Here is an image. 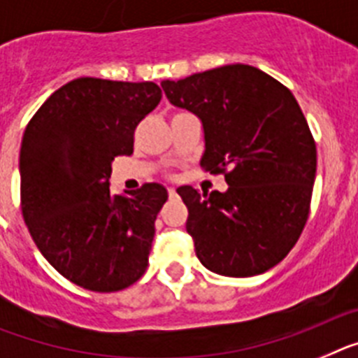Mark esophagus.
Segmentation results:
<instances>
[{
	"label": "esophagus",
	"instance_id": "obj_1",
	"mask_svg": "<svg viewBox=\"0 0 358 358\" xmlns=\"http://www.w3.org/2000/svg\"><path fill=\"white\" fill-rule=\"evenodd\" d=\"M167 192H169V196H171V198H175V196H176V189H175V187H169V189H167Z\"/></svg>",
	"mask_w": 358,
	"mask_h": 358
}]
</instances>
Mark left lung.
<instances>
[{
  "label": "left lung",
  "mask_w": 358,
  "mask_h": 358,
  "mask_svg": "<svg viewBox=\"0 0 358 358\" xmlns=\"http://www.w3.org/2000/svg\"><path fill=\"white\" fill-rule=\"evenodd\" d=\"M176 108L203 129L200 164L225 173V192L176 189L205 268L250 278L275 266L308 220L317 171L315 142L288 88L248 64H227L180 80H162Z\"/></svg>",
  "instance_id": "obj_1"
}]
</instances>
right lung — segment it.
<instances>
[{
    "label": "right lung",
    "instance_id": "1",
    "mask_svg": "<svg viewBox=\"0 0 358 358\" xmlns=\"http://www.w3.org/2000/svg\"><path fill=\"white\" fill-rule=\"evenodd\" d=\"M160 99L155 83L79 77L52 93L24 129V223L50 265L86 290H122L148 268L167 189L145 183L120 196L111 194L110 176Z\"/></svg>",
    "mask_w": 358,
    "mask_h": 358
}]
</instances>
